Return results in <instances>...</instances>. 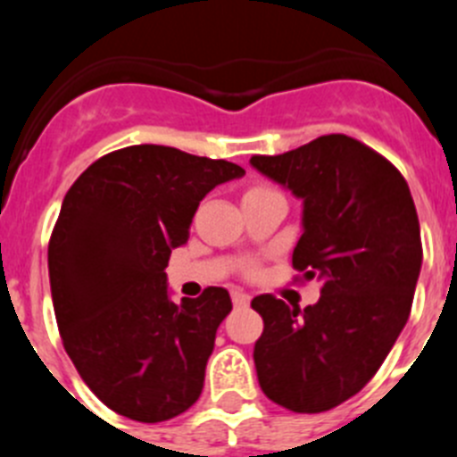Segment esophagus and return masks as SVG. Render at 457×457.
Instances as JSON below:
<instances>
[{
    "instance_id": "1",
    "label": "esophagus",
    "mask_w": 457,
    "mask_h": 457,
    "mask_svg": "<svg viewBox=\"0 0 457 457\" xmlns=\"http://www.w3.org/2000/svg\"><path fill=\"white\" fill-rule=\"evenodd\" d=\"M231 300H233V304H236V306H247L252 297H249V295L245 293V290H233Z\"/></svg>"
}]
</instances>
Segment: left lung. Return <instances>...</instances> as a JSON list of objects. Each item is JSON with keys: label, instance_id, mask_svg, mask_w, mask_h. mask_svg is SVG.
<instances>
[{"label": "left lung", "instance_id": "1", "mask_svg": "<svg viewBox=\"0 0 457 457\" xmlns=\"http://www.w3.org/2000/svg\"><path fill=\"white\" fill-rule=\"evenodd\" d=\"M249 162L302 199L293 268L320 281L306 309L252 300L265 325L258 385L286 410L318 414L364 389L410 318L423 261L417 208L401 171L348 135Z\"/></svg>", "mask_w": 457, "mask_h": 457}]
</instances>
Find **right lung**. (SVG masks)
Instances as JSON below:
<instances>
[{
	"label": "right lung",
	"instance_id": "1",
	"mask_svg": "<svg viewBox=\"0 0 457 457\" xmlns=\"http://www.w3.org/2000/svg\"><path fill=\"white\" fill-rule=\"evenodd\" d=\"M245 169L141 144L107 153L68 189L47 247L63 348L88 389L120 417L160 423L199 401L228 290L171 302V249L201 199Z\"/></svg>",
	"mask_w": 457,
	"mask_h": 457
}]
</instances>
